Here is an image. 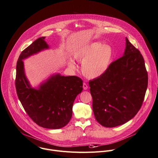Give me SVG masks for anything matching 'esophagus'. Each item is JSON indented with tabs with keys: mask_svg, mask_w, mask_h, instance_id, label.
<instances>
[{
	"mask_svg": "<svg viewBox=\"0 0 158 158\" xmlns=\"http://www.w3.org/2000/svg\"><path fill=\"white\" fill-rule=\"evenodd\" d=\"M83 89H84V90H87V89H88V85H87V84L86 83H85V82L83 83Z\"/></svg>",
	"mask_w": 158,
	"mask_h": 158,
	"instance_id": "obj_1",
	"label": "esophagus"
}]
</instances>
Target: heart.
Instances as JSON below:
<instances>
[{"label":"heart","mask_w":158,"mask_h":158,"mask_svg":"<svg viewBox=\"0 0 158 158\" xmlns=\"http://www.w3.org/2000/svg\"><path fill=\"white\" fill-rule=\"evenodd\" d=\"M114 56L112 47L94 42L81 47L74 51L73 56L77 61H83L81 64L82 74L87 78H97L107 71ZM68 66L75 69L73 61H69Z\"/></svg>","instance_id":"1"}]
</instances>
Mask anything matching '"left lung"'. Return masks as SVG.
<instances>
[{
  "label": "left lung",
  "instance_id": "obj_1",
  "mask_svg": "<svg viewBox=\"0 0 158 158\" xmlns=\"http://www.w3.org/2000/svg\"><path fill=\"white\" fill-rule=\"evenodd\" d=\"M148 81L144 58L126 38L123 56L112 62L103 75L89 82L96 120L111 128L133 118L141 107Z\"/></svg>",
  "mask_w": 158,
  "mask_h": 158
}]
</instances>
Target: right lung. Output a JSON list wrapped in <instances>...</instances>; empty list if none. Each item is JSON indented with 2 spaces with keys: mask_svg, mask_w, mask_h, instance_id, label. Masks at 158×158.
Returning <instances> with one entry per match:
<instances>
[{
  "mask_svg": "<svg viewBox=\"0 0 158 158\" xmlns=\"http://www.w3.org/2000/svg\"><path fill=\"white\" fill-rule=\"evenodd\" d=\"M44 38H38L21 52L16 67L15 87L23 109L35 123L43 128L59 129L69 122L74 100L83 89V81L77 76L58 74L38 90L31 88L25 75L23 60L49 48Z\"/></svg>",
  "mask_w": 158,
  "mask_h": 158,
  "instance_id": "1",
  "label": "right lung"
}]
</instances>
